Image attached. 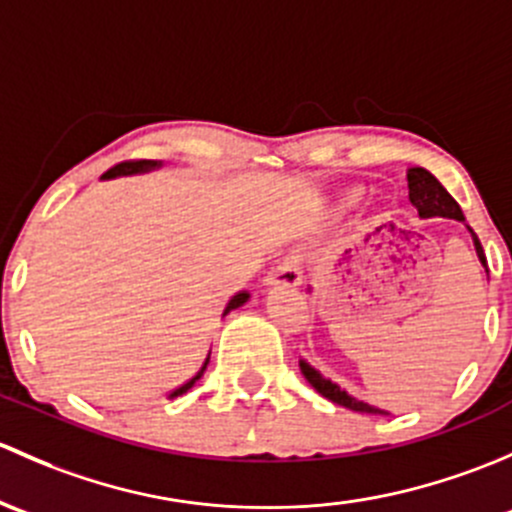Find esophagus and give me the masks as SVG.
I'll list each match as a JSON object with an SVG mask.
<instances>
[{
	"label": "esophagus",
	"instance_id": "obj_1",
	"mask_svg": "<svg viewBox=\"0 0 512 512\" xmlns=\"http://www.w3.org/2000/svg\"><path fill=\"white\" fill-rule=\"evenodd\" d=\"M266 283L271 286H300L303 283V263H300V256L288 254L283 256V261L268 273Z\"/></svg>",
	"mask_w": 512,
	"mask_h": 512
}]
</instances>
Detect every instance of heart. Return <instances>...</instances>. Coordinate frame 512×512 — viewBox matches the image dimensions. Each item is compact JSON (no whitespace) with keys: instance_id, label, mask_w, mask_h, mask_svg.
I'll use <instances>...</instances> for the list:
<instances>
[{"instance_id":"b5f03b06","label":"heart","mask_w":512,"mask_h":512,"mask_svg":"<svg viewBox=\"0 0 512 512\" xmlns=\"http://www.w3.org/2000/svg\"><path fill=\"white\" fill-rule=\"evenodd\" d=\"M360 197H362V189L352 187V189H347L345 194H342V204H355Z\"/></svg>"}]
</instances>
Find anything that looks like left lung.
<instances>
[{"label": "left lung", "mask_w": 512, "mask_h": 512, "mask_svg": "<svg viewBox=\"0 0 512 512\" xmlns=\"http://www.w3.org/2000/svg\"><path fill=\"white\" fill-rule=\"evenodd\" d=\"M409 199H412L414 207L419 209V217H424V219L446 217V219L463 221V212H461V207H458L456 199H453L451 194L444 189V184L431 175V172H426L424 167H414V170L409 172ZM471 234H473V244H476L478 258H481V263L486 266V254H483L481 241H478L476 231L473 229H471ZM300 372H303V377L308 379V382L313 384V387L318 389L325 399H330V402H335V404H340V407L352 409V412H360V414H384L382 409H374V407H370V404L357 402L355 397H350L347 392H342L337 384L330 382V379H325L320 372H315L308 362H300Z\"/></svg>", "instance_id": "obj_1"}]
</instances>
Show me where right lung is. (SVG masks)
I'll use <instances>...</instances> for the list:
<instances>
[{"label":"right lung","instance_id":"1","mask_svg":"<svg viewBox=\"0 0 512 512\" xmlns=\"http://www.w3.org/2000/svg\"><path fill=\"white\" fill-rule=\"evenodd\" d=\"M150 167H157V162L155 160H125V162H118V165H113L110 167L108 172H103V177H115V175H133V172H142V170H150ZM246 300H249V293L246 291H239L236 295H231L229 298V303H226V308H224V313H229V310H234V308H239V305H244ZM212 352V350H209ZM207 365H209V355H207V360H204V365L199 367V372L194 374L192 379H187V382L182 384V387H177V389H172L170 394H167V397H179V394H184L187 392V389H192L194 387V382H197L199 377H202L204 374V370H207Z\"/></svg>","mask_w":512,"mask_h":512}]
</instances>
